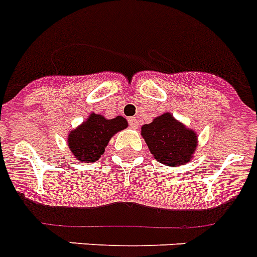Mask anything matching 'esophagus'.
Masks as SVG:
<instances>
[{
    "label": "esophagus",
    "mask_w": 257,
    "mask_h": 257,
    "mask_svg": "<svg viewBox=\"0 0 257 257\" xmlns=\"http://www.w3.org/2000/svg\"><path fill=\"white\" fill-rule=\"evenodd\" d=\"M128 123H130V126L133 127V128H138V126H139V123H138V119H136L135 117L128 118Z\"/></svg>",
    "instance_id": "34e87169"
}]
</instances>
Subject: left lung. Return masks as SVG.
Listing matches in <instances>:
<instances>
[{"label":"left lung","instance_id":"1","mask_svg":"<svg viewBox=\"0 0 257 257\" xmlns=\"http://www.w3.org/2000/svg\"><path fill=\"white\" fill-rule=\"evenodd\" d=\"M142 136L154 160L169 167L187 165L198 145V134L178 121L170 112L142 126Z\"/></svg>","mask_w":257,"mask_h":257}]
</instances>
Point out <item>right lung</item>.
<instances>
[{"label": "right lung", "instance_id": "obj_1", "mask_svg": "<svg viewBox=\"0 0 257 257\" xmlns=\"http://www.w3.org/2000/svg\"><path fill=\"white\" fill-rule=\"evenodd\" d=\"M127 126L126 118L122 115L108 119L103 114L91 113L86 121L69 131L67 138L68 148L79 162H96L105 152L109 140Z\"/></svg>", "mask_w": 257, "mask_h": 257}]
</instances>
